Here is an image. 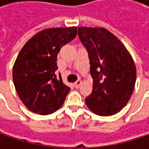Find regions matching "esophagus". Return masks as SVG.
Wrapping results in <instances>:
<instances>
[{
  "label": "esophagus",
  "mask_w": 149,
  "mask_h": 149,
  "mask_svg": "<svg viewBox=\"0 0 149 149\" xmlns=\"http://www.w3.org/2000/svg\"><path fill=\"white\" fill-rule=\"evenodd\" d=\"M81 83H82V81L80 80V79H78L77 81L75 82V83L74 84V87L76 88V89H78L79 86H80V84H81Z\"/></svg>",
  "instance_id": "esophagus-1"
}]
</instances>
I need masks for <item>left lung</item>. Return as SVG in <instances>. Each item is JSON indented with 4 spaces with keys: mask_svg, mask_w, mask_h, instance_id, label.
I'll use <instances>...</instances> for the list:
<instances>
[{
    "mask_svg": "<svg viewBox=\"0 0 149 149\" xmlns=\"http://www.w3.org/2000/svg\"><path fill=\"white\" fill-rule=\"evenodd\" d=\"M78 36L88 51L93 79V90L85 103L95 114L113 115L133 94L134 62L123 43L104 28L79 27Z\"/></svg>",
    "mask_w": 149,
    "mask_h": 149,
    "instance_id": "1",
    "label": "left lung"
}]
</instances>
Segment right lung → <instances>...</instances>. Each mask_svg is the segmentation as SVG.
<instances>
[{
  "label": "right lung",
  "mask_w": 149,
  "mask_h": 149,
  "mask_svg": "<svg viewBox=\"0 0 149 149\" xmlns=\"http://www.w3.org/2000/svg\"><path fill=\"white\" fill-rule=\"evenodd\" d=\"M77 35V27L40 31L23 46L13 66V81L23 104L31 111L46 115L58 110L70 88L57 78V54Z\"/></svg>",
  "instance_id": "add662e5"
}]
</instances>
